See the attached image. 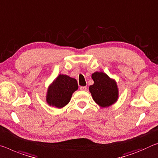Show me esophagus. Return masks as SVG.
<instances>
[{
    "label": "esophagus",
    "mask_w": 158,
    "mask_h": 158,
    "mask_svg": "<svg viewBox=\"0 0 158 158\" xmlns=\"http://www.w3.org/2000/svg\"><path fill=\"white\" fill-rule=\"evenodd\" d=\"M87 89V86H80V90H81V91H85V90H86Z\"/></svg>",
    "instance_id": "1"
}]
</instances>
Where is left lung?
<instances>
[{
	"instance_id": "8db88e82",
	"label": "left lung",
	"mask_w": 158,
	"mask_h": 158,
	"mask_svg": "<svg viewBox=\"0 0 158 158\" xmlns=\"http://www.w3.org/2000/svg\"><path fill=\"white\" fill-rule=\"evenodd\" d=\"M94 84L89 86L94 101L102 107H108L116 102L118 98L117 84L103 72L92 74Z\"/></svg>"
}]
</instances>
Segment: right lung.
Here are the masks:
<instances>
[{"mask_svg": "<svg viewBox=\"0 0 158 158\" xmlns=\"http://www.w3.org/2000/svg\"><path fill=\"white\" fill-rule=\"evenodd\" d=\"M77 89L76 79L60 74L48 88L46 101L50 106L61 108L68 103L72 94Z\"/></svg>", "mask_w": 158, "mask_h": 158, "instance_id": "right-lung-1", "label": "right lung"}]
</instances>
